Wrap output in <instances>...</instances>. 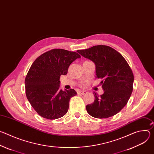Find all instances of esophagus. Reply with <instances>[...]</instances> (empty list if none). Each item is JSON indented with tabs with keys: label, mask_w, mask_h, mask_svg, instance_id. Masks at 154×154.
<instances>
[{
	"label": "esophagus",
	"mask_w": 154,
	"mask_h": 154,
	"mask_svg": "<svg viewBox=\"0 0 154 154\" xmlns=\"http://www.w3.org/2000/svg\"><path fill=\"white\" fill-rule=\"evenodd\" d=\"M79 93L80 94H82V95H84V94H85L87 92L85 91H79Z\"/></svg>",
	"instance_id": "obj_1"
}]
</instances>
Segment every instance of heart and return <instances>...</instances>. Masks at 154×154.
Instances as JSON below:
<instances>
[{
    "instance_id": "b5f03b06",
    "label": "heart",
    "mask_w": 154,
    "mask_h": 154,
    "mask_svg": "<svg viewBox=\"0 0 154 154\" xmlns=\"http://www.w3.org/2000/svg\"><path fill=\"white\" fill-rule=\"evenodd\" d=\"M85 85H86V84H83V86H85Z\"/></svg>"
}]
</instances>
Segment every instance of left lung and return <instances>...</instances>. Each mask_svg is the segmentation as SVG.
I'll return each mask as SVG.
<instances>
[{"instance_id": "left-lung-1", "label": "left lung", "mask_w": 154, "mask_h": 154, "mask_svg": "<svg viewBox=\"0 0 154 154\" xmlns=\"http://www.w3.org/2000/svg\"><path fill=\"white\" fill-rule=\"evenodd\" d=\"M77 52L93 61L96 77L104 91L99 96L95 92L94 101L86 106L87 112L96 118H107L119 113L127 104L133 91L134 76L122 55L114 49L98 45Z\"/></svg>"}]
</instances>
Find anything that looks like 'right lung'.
Returning a JSON list of instances; mask_svg holds the SVG:
<instances>
[{
	"mask_svg": "<svg viewBox=\"0 0 154 154\" xmlns=\"http://www.w3.org/2000/svg\"><path fill=\"white\" fill-rule=\"evenodd\" d=\"M80 57L77 52L54 49L34 61L25 79L26 94L39 116L52 120L67 113L70 99L77 93L60 90V77L66 75L70 64Z\"/></svg>",
	"mask_w": 154,
	"mask_h": 154,
	"instance_id": "right-lung-1",
	"label": "right lung"
}]
</instances>
